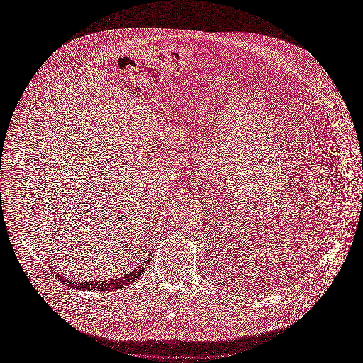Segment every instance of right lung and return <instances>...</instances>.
I'll use <instances>...</instances> for the list:
<instances>
[{
	"label": "right lung",
	"instance_id": "right-lung-1",
	"mask_svg": "<svg viewBox=\"0 0 363 363\" xmlns=\"http://www.w3.org/2000/svg\"><path fill=\"white\" fill-rule=\"evenodd\" d=\"M150 261V258L147 257L143 265L136 267L133 271H130L129 274H125L121 278H112V279H101V281H85V282H77L72 281L69 277H65L62 274H60L58 271H54L55 278L58 281H61L62 284H67L71 288H78V289H84V291H116L121 288H125L128 285H130L133 281H136L146 269L147 262Z\"/></svg>",
	"mask_w": 363,
	"mask_h": 363
}]
</instances>
